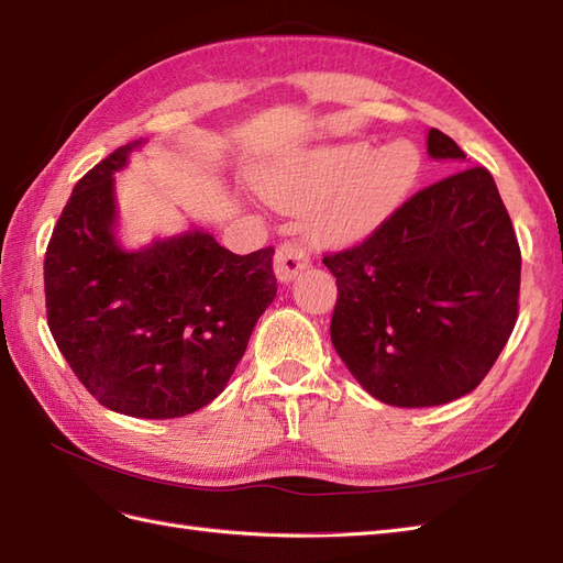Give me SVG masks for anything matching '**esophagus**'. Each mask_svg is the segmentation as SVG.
<instances>
[{
  "instance_id": "34e87169",
  "label": "esophagus",
  "mask_w": 563,
  "mask_h": 563,
  "mask_svg": "<svg viewBox=\"0 0 563 563\" xmlns=\"http://www.w3.org/2000/svg\"><path fill=\"white\" fill-rule=\"evenodd\" d=\"M273 266H276L278 280L290 283L301 268L309 266V254L295 242H283L276 252V258H273Z\"/></svg>"
}]
</instances>
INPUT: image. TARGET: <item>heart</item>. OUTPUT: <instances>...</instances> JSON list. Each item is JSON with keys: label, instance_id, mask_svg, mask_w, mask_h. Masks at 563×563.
<instances>
[{"label": "heart", "instance_id": "heart-1", "mask_svg": "<svg viewBox=\"0 0 563 563\" xmlns=\"http://www.w3.org/2000/svg\"><path fill=\"white\" fill-rule=\"evenodd\" d=\"M423 158L407 140L376 150L347 142L287 158L262 173L264 197L285 211L311 209V233L333 244L371 235L421 176Z\"/></svg>", "mask_w": 563, "mask_h": 563}]
</instances>
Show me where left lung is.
Returning <instances> with one entry per match:
<instances>
[{"mask_svg":"<svg viewBox=\"0 0 563 563\" xmlns=\"http://www.w3.org/2000/svg\"><path fill=\"white\" fill-rule=\"evenodd\" d=\"M428 154L466 158L438 128ZM323 264L338 278L333 347L364 390L393 407H438L475 390L518 319L521 250L483 166L423 187Z\"/></svg>","mask_w":563,"mask_h":563,"instance_id":"1","label":"left lung"}]
</instances>
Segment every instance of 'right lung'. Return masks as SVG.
<instances>
[{
	"label": "right lung",
	"mask_w": 563,
	"mask_h": 563,
	"mask_svg": "<svg viewBox=\"0 0 563 563\" xmlns=\"http://www.w3.org/2000/svg\"><path fill=\"white\" fill-rule=\"evenodd\" d=\"M140 142L85 173L45 254L47 325L99 405L178 419L223 393L278 292L273 254H233L190 230L125 252L113 235V170Z\"/></svg>",
	"instance_id": "1"
}]
</instances>
